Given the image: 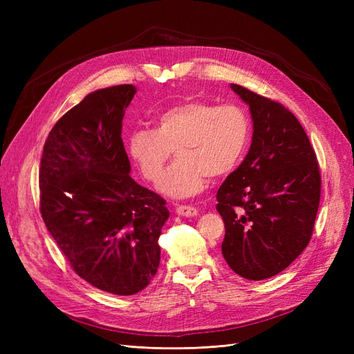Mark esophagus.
Instances as JSON below:
<instances>
[{"label":"esophagus","instance_id":"esophagus-1","mask_svg":"<svg viewBox=\"0 0 354 354\" xmlns=\"http://www.w3.org/2000/svg\"><path fill=\"white\" fill-rule=\"evenodd\" d=\"M176 212L181 217H195L198 216V209L190 205H177Z\"/></svg>","mask_w":354,"mask_h":354}]
</instances>
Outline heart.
I'll list each match as a JSON object with an SVG mask.
<instances>
[{"label": "heart", "mask_w": 354, "mask_h": 354, "mask_svg": "<svg viewBox=\"0 0 354 354\" xmlns=\"http://www.w3.org/2000/svg\"><path fill=\"white\" fill-rule=\"evenodd\" d=\"M251 127L236 104L181 102L159 112L153 130L138 128L127 138L128 155L147 181L160 177L158 189L171 198H190L205 187L207 177L218 178L236 168L250 142Z\"/></svg>", "instance_id": "obj_1"}]
</instances>
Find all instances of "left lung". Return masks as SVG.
Instances as JSON below:
<instances>
[{"mask_svg":"<svg viewBox=\"0 0 354 354\" xmlns=\"http://www.w3.org/2000/svg\"><path fill=\"white\" fill-rule=\"evenodd\" d=\"M250 106L252 143L243 162L217 192L226 234L221 252L250 281L281 273L312 238L320 201L313 146L283 104L230 84Z\"/></svg>","mask_w":354,"mask_h":354,"instance_id":"obj_1","label":"left lung"}]
</instances>
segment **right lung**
I'll return each mask as SVG.
<instances>
[{
    "label": "right lung",
    "mask_w": 354,
    "mask_h": 354,
    "mask_svg": "<svg viewBox=\"0 0 354 354\" xmlns=\"http://www.w3.org/2000/svg\"><path fill=\"white\" fill-rule=\"evenodd\" d=\"M131 84L85 95L51 128L39 167V211L84 281L115 295L145 289L158 272L165 201L130 176L121 138Z\"/></svg>",
    "instance_id": "1"
}]
</instances>
